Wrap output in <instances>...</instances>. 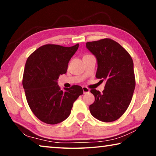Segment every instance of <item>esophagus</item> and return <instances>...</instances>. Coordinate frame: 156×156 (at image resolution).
I'll list each match as a JSON object with an SVG mask.
<instances>
[{
	"instance_id": "1",
	"label": "esophagus",
	"mask_w": 156,
	"mask_h": 156,
	"mask_svg": "<svg viewBox=\"0 0 156 156\" xmlns=\"http://www.w3.org/2000/svg\"><path fill=\"white\" fill-rule=\"evenodd\" d=\"M83 93L85 94H87L89 92V89H88L87 87H83Z\"/></svg>"
}]
</instances>
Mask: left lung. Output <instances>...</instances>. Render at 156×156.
Here are the masks:
<instances>
[{
	"label": "left lung",
	"instance_id": "8db88e82",
	"mask_svg": "<svg viewBox=\"0 0 156 156\" xmlns=\"http://www.w3.org/2000/svg\"><path fill=\"white\" fill-rule=\"evenodd\" d=\"M86 47L98 62L97 78L106 81L100 94L91 89L95 101L89 106L91 114L105 122L118 120L127 109L136 87L133 62L129 53L110 38L87 42Z\"/></svg>",
	"mask_w": 156,
	"mask_h": 156
}]
</instances>
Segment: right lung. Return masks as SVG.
I'll list each match as a JSON object with an SVG mask.
<instances>
[{
    "mask_svg": "<svg viewBox=\"0 0 156 156\" xmlns=\"http://www.w3.org/2000/svg\"><path fill=\"white\" fill-rule=\"evenodd\" d=\"M78 47L79 44L69 47L44 44L26 61L23 86L31 112L42 122L56 125L67 119L73 102L83 94L80 86L62 91L57 83L60 75L67 72L68 63Z\"/></svg>",
    "mask_w": 156,
    "mask_h": 156,
    "instance_id": "right-lung-1",
    "label": "right lung"
}]
</instances>
